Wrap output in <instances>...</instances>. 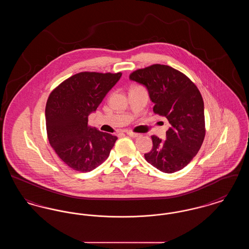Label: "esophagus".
Masks as SVG:
<instances>
[{
	"label": "esophagus",
	"instance_id": "esophagus-1",
	"mask_svg": "<svg viewBox=\"0 0 249 249\" xmlns=\"http://www.w3.org/2000/svg\"><path fill=\"white\" fill-rule=\"evenodd\" d=\"M126 133H127L129 136L133 137V138H136V137L139 136L138 133H135V132H133V131H131V130H126Z\"/></svg>",
	"mask_w": 249,
	"mask_h": 249
}]
</instances>
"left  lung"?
Returning <instances> with one entry per match:
<instances>
[{
  "label": "left lung",
  "instance_id": "obj_1",
  "mask_svg": "<svg viewBox=\"0 0 249 249\" xmlns=\"http://www.w3.org/2000/svg\"><path fill=\"white\" fill-rule=\"evenodd\" d=\"M130 79L145 86L155 114L165 117L171 124L165 141L151 136L153 146L144 159L167 174L183 169L198 153L205 136L200 90L186 74L163 64L132 71Z\"/></svg>",
  "mask_w": 249,
  "mask_h": 249
}]
</instances>
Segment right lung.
<instances>
[{
	"instance_id": "1",
	"label": "right lung",
	"mask_w": 249,
	"mask_h": 249,
	"mask_svg": "<svg viewBox=\"0 0 249 249\" xmlns=\"http://www.w3.org/2000/svg\"><path fill=\"white\" fill-rule=\"evenodd\" d=\"M121 75V72H78L49 95L46 106L48 141L71 169L90 172L110 154L118 137L91 128L88 119Z\"/></svg>"
}]
</instances>
